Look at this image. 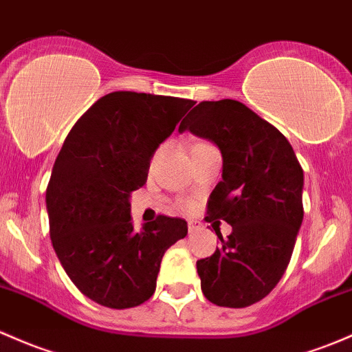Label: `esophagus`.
<instances>
[{
	"instance_id": "esophagus-1",
	"label": "esophagus",
	"mask_w": 352,
	"mask_h": 352,
	"mask_svg": "<svg viewBox=\"0 0 352 352\" xmlns=\"http://www.w3.org/2000/svg\"><path fill=\"white\" fill-rule=\"evenodd\" d=\"M195 231H197V224H195L194 221H188V232L192 234V232H195Z\"/></svg>"
}]
</instances>
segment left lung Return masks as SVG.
<instances>
[{"instance_id":"8db88e82","label":"left lung","mask_w":352,"mask_h":352,"mask_svg":"<svg viewBox=\"0 0 352 352\" xmlns=\"http://www.w3.org/2000/svg\"><path fill=\"white\" fill-rule=\"evenodd\" d=\"M186 129L219 146L223 180L206 221L232 226L228 239L214 228L221 248L197 261L202 294L219 307H250L290 263L303 219V170L282 133L234 99L199 102L180 123Z\"/></svg>"}]
</instances>
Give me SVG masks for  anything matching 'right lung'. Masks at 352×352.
<instances>
[{"label":"right lung","instance_id":"obj_1","mask_svg":"<svg viewBox=\"0 0 352 352\" xmlns=\"http://www.w3.org/2000/svg\"><path fill=\"white\" fill-rule=\"evenodd\" d=\"M194 104L111 92L77 120L58 151L45 197L52 246L72 283L96 303L129 309L146 302L165 251L187 236L186 221L168 216L136 232L129 197L145 186L155 150Z\"/></svg>","mask_w":352,"mask_h":352}]
</instances>
